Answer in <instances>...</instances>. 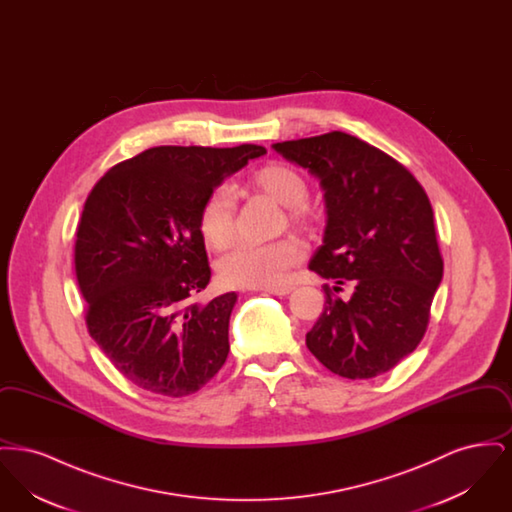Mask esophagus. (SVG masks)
<instances>
[{
	"instance_id": "1",
	"label": "esophagus",
	"mask_w": 512,
	"mask_h": 512,
	"mask_svg": "<svg viewBox=\"0 0 512 512\" xmlns=\"http://www.w3.org/2000/svg\"><path fill=\"white\" fill-rule=\"evenodd\" d=\"M261 292L270 293V295H288L293 292L292 286H276V288H263Z\"/></svg>"
}]
</instances>
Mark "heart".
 Returning a JSON list of instances; mask_svg holds the SVG:
<instances>
[{
	"instance_id": "heart-1",
	"label": "heart",
	"mask_w": 512,
	"mask_h": 512,
	"mask_svg": "<svg viewBox=\"0 0 512 512\" xmlns=\"http://www.w3.org/2000/svg\"><path fill=\"white\" fill-rule=\"evenodd\" d=\"M251 186L286 207L288 220L311 228L318 219L315 205L307 201L309 186L303 174L286 163H268L249 178ZM197 230L207 247L222 251L234 242V194L219 186L203 199ZM303 259V245L292 236L267 244H242L219 263L220 280L232 288H274L286 282L288 272Z\"/></svg>"
}]
</instances>
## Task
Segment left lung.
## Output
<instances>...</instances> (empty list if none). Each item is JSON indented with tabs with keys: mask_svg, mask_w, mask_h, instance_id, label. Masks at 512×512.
<instances>
[{
	"mask_svg": "<svg viewBox=\"0 0 512 512\" xmlns=\"http://www.w3.org/2000/svg\"><path fill=\"white\" fill-rule=\"evenodd\" d=\"M320 178L326 199L324 244L309 268L332 278L349 301L324 286V313L307 347L334 374L366 380L388 372L424 338L443 276L434 211L399 161L345 132L274 144Z\"/></svg>",
	"mask_w": 512,
	"mask_h": 512,
	"instance_id": "left-lung-1",
	"label": "left lung"
}]
</instances>
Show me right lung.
Wrapping results in <instances>:
<instances>
[{
	"label": "right lung",
	"mask_w": 512,
	"mask_h": 512,
	"mask_svg": "<svg viewBox=\"0 0 512 512\" xmlns=\"http://www.w3.org/2000/svg\"><path fill=\"white\" fill-rule=\"evenodd\" d=\"M263 146H159L105 172L76 228L74 270L86 326L126 380L184 397L224 365L236 293L207 305L211 280L197 230L203 199Z\"/></svg>",
	"instance_id": "right-lung-1"
}]
</instances>
